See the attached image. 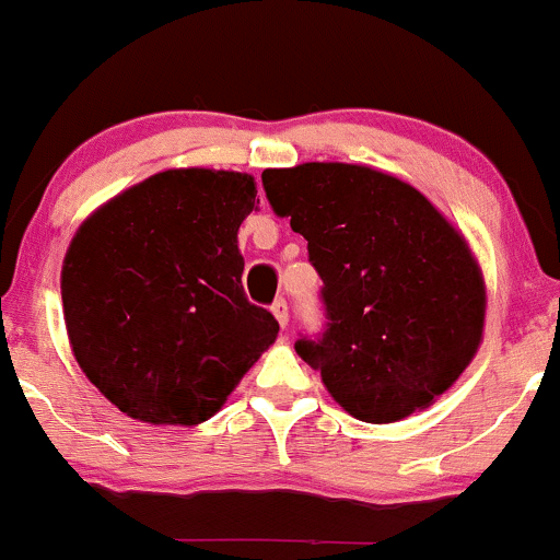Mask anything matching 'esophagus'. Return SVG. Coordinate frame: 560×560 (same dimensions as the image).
Instances as JSON below:
<instances>
[{
  "mask_svg": "<svg viewBox=\"0 0 560 560\" xmlns=\"http://www.w3.org/2000/svg\"><path fill=\"white\" fill-rule=\"evenodd\" d=\"M270 311H273L276 322H279L281 329H287V324H290V308H287V300L279 298L273 305H270Z\"/></svg>",
  "mask_w": 560,
  "mask_h": 560,
  "instance_id": "34e87169",
  "label": "esophagus"
}]
</instances>
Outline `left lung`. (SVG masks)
I'll list each match as a JSON object with an SVG mask.
<instances>
[{"label":"left lung","instance_id":"1","mask_svg":"<svg viewBox=\"0 0 560 560\" xmlns=\"http://www.w3.org/2000/svg\"><path fill=\"white\" fill-rule=\"evenodd\" d=\"M262 188L324 281L327 324L294 350L355 420L430 407L481 342L487 292L465 238L420 190L359 164L266 170Z\"/></svg>","mask_w":560,"mask_h":560}]
</instances>
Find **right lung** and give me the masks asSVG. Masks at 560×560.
Segmentation results:
<instances>
[{
  "instance_id": "1",
  "label": "right lung",
  "mask_w": 560,
  "mask_h": 560,
  "mask_svg": "<svg viewBox=\"0 0 560 560\" xmlns=\"http://www.w3.org/2000/svg\"><path fill=\"white\" fill-rule=\"evenodd\" d=\"M242 172L167 170L101 207L63 262L79 366L151 425H199L279 335L242 287L236 233L255 210Z\"/></svg>"
}]
</instances>
